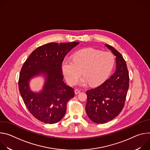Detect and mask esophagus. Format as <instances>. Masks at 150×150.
Returning a JSON list of instances; mask_svg holds the SVG:
<instances>
[{"label":"esophagus","mask_w":150,"mask_h":150,"mask_svg":"<svg viewBox=\"0 0 150 150\" xmlns=\"http://www.w3.org/2000/svg\"><path fill=\"white\" fill-rule=\"evenodd\" d=\"M80 93V90H78V89H75V94H79Z\"/></svg>","instance_id":"obj_1"}]
</instances>
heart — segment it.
I'll return each mask as SVG.
<instances>
[{
  "label": "heart",
  "instance_id": "heart-1",
  "mask_svg": "<svg viewBox=\"0 0 150 150\" xmlns=\"http://www.w3.org/2000/svg\"><path fill=\"white\" fill-rule=\"evenodd\" d=\"M115 63L113 54L109 52L89 49L76 53L72 59L65 58L62 63V70L67 81L75 84L81 75L79 83L88 82L96 86L104 82L110 74Z\"/></svg>",
  "mask_w": 150,
  "mask_h": 150
}]
</instances>
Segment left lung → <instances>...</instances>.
Returning a JSON list of instances; mask_svg holds the SVG:
<instances>
[{"label":"left lung","instance_id":"obj_1","mask_svg":"<svg viewBox=\"0 0 150 150\" xmlns=\"http://www.w3.org/2000/svg\"><path fill=\"white\" fill-rule=\"evenodd\" d=\"M105 46L116 56V71L101 85L86 93L85 110L89 118L97 123H106L119 115L129 88V73L125 60L114 47L106 44Z\"/></svg>","mask_w":150,"mask_h":150}]
</instances>
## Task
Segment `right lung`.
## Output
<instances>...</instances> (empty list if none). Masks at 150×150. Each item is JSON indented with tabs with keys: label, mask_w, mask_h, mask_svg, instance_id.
<instances>
[{
	"label": "right lung",
	"mask_w": 150,
	"mask_h": 150,
	"mask_svg": "<svg viewBox=\"0 0 150 150\" xmlns=\"http://www.w3.org/2000/svg\"><path fill=\"white\" fill-rule=\"evenodd\" d=\"M79 42H50L34 50L21 68L18 86L21 97L33 116L49 124L59 122L65 116L67 104L75 96L74 89L63 81L62 63ZM45 78L42 90L33 92L29 82L34 77Z\"/></svg>",
	"instance_id": "obj_1"
}]
</instances>
